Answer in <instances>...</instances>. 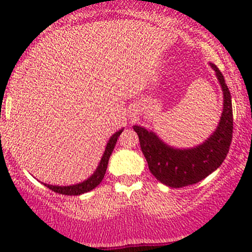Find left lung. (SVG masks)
Returning <instances> with one entry per match:
<instances>
[{"instance_id": "8db88e82", "label": "left lung", "mask_w": 252, "mask_h": 252, "mask_svg": "<svg viewBox=\"0 0 252 252\" xmlns=\"http://www.w3.org/2000/svg\"><path fill=\"white\" fill-rule=\"evenodd\" d=\"M223 91V112L217 129L201 145L191 149H174L164 144L154 131L134 126L149 169L157 180L171 188L199 183L222 164L233 138V108L229 89L217 65L210 63Z\"/></svg>"}]
</instances>
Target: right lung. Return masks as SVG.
<instances>
[{
  "label": "right lung",
  "mask_w": 252,
  "mask_h": 252,
  "mask_svg": "<svg viewBox=\"0 0 252 252\" xmlns=\"http://www.w3.org/2000/svg\"><path fill=\"white\" fill-rule=\"evenodd\" d=\"M123 129L118 130L117 133H114L113 135L111 136V139L108 140L107 145H106V149L105 152L102 155V158H101L100 164L98 167L96 168V171L94 172V174L91 175L90 178H88L84 182L79 183V184H74V185H68V187H58V185H50V184H44L45 187H47L48 189H51L52 191L58 192V194H62V195H80L84 194V192H88L90 190L95 189L101 182H102L103 177H105L106 173V169H107V164H108V159H110L112 151H113L114 146H116V142L118 136L121 135Z\"/></svg>",
  "instance_id": "right-lung-1"
}]
</instances>
